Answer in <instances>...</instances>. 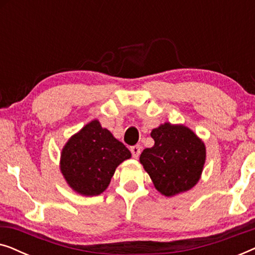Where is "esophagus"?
<instances>
[{"label":"esophagus","instance_id":"34e87169","mask_svg":"<svg viewBox=\"0 0 255 255\" xmlns=\"http://www.w3.org/2000/svg\"><path fill=\"white\" fill-rule=\"evenodd\" d=\"M130 151L132 153V156H133L134 159H138V156L140 155V146L139 145L132 146V147L130 148Z\"/></svg>","mask_w":255,"mask_h":255}]
</instances>
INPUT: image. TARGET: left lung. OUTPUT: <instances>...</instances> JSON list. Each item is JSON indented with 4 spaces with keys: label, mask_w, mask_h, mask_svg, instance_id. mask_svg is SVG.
Masks as SVG:
<instances>
[{
    "label": "left lung",
    "mask_w": 255,
    "mask_h": 255,
    "mask_svg": "<svg viewBox=\"0 0 255 255\" xmlns=\"http://www.w3.org/2000/svg\"><path fill=\"white\" fill-rule=\"evenodd\" d=\"M154 145L145 148L139 161L155 189L172 197L196 186L207 159L204 141L183 124L168 122L153 128Z\"/></svg>",
    "instance_id": "obj_1"
}]
</instances>
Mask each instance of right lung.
I'll use <instances>...</instances> for the list:
<instances>
[{"label":"right lung","mask_w":255,"mask_h":255,"mask_svg":"<svg viewBox=\"0 0 255 255\" xmlns=\"http://www.w3.org/2000/svg\"><path fill=\"white\" fill-rule=\"evenodd\" d=\"M131 152L99 120L86 124L68 139L60 153V172L82 196H97L109 187L115 170Z\"/></svg>","instance_id":"right-lung-1"}]
</instances>
